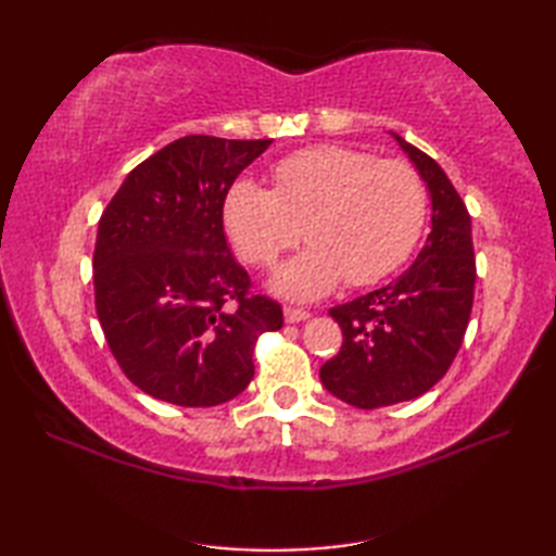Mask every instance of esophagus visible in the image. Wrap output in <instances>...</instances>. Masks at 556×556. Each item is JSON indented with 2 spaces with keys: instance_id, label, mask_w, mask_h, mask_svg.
Masks as SVG:
<instances>
[{
  "instance_id": "obj_1",
  "label": "esophagus",
  "mask_w": 556,
  "mask_h": 556,
  "mask_svg": "<svg viewBox=\"0 0 556 556\" xmlns=\"http://www.w3.org/2000/svg\"><path fill=\"white\" fill-rule=\"evenodd\" d=\"M285 317H287V323H303V320H308L311 317V311H305V308H293V305H287L285 308Z\"/></svg>"
}]
</instances>
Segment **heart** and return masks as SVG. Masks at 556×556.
<instances>
[{"label":"heart","instance_id":"b5f03b06","mask_svg":"<svg viewBox=\"0 0 556 556\" xmlns=\"http://www.w3.org/2000/svg\"><path fill=\"white\" fill-rule=\"evenodd\" d=\"M271 181L275 191L236 181L222 219L236 251L255 267L275 265L305 233L311 245L271 277V289L293 301L320 299L344 277L351 287H368L392 275L428 219L420 174L363 150H299L271 167Z\"/></svg>","mask_w":556,"mask_h":556}]
</instances>
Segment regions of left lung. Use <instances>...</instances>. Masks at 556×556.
<instances>
[{
	"label": "left lung",
	"instance_id": "obj_1",
	"mask_svg": "<svg viewBox=\"0 0 556 556\" xmlns=\"http://www.w3.org/2000/svg\"><path fill=\"white\" fill-rule=\"evenodd\" d=\"M432 198V231L404 275L334 305L341 349L320 368L329 394L356 408L422 396L446 375L473 311L476 253L470 215L440 164L392 134Z\"/></svg>",
	"mask_w": 556,
	"mask_h": 556
}]
</instances>
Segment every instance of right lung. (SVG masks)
Wrapping results in <instances>:
<instances>
[{
	"label": "right lung",
	"instance_id": "1",
	"mask_svg": "<svg viewBox=\"0 0 556 556\" xmlns=\"http://www.w3.org/2000/svg\"><path fill=\"white\" fill-rule=\"evenodd\" d=\"M271 140L186 136L126 176L92 253L96 311L112 356L146 394L219 406L251 384L253 349L285 325L251 291L224 236L222 205Z\"/></svg>",
	"mask_w": 556,
	"mask_h": 556
}]
</instances>
